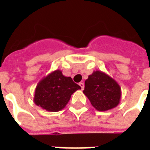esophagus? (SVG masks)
Returning <instances> with one entry per match:
<instances>
[{
    "instance_id": "34e87169",
    "label": "esophagus",
    "mask_w": 150,
    "mask_h": 150,
    "mask_svg": "<svg viewBox=\"0 0 150 150\" xmlns=\"http://www.w3.org/2000/svg\"><path fill=\"white\" fill-rule=\"evenodd\" d=\"M79 86L81 87V89L83 90V88H84V83H83V82H81V83H79Z\"/></svg>"
}]
</instances>
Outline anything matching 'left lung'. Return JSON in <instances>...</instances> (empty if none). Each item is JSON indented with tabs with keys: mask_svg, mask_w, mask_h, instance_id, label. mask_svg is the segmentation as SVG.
<instances>
[{
	"mask_svg": "<svg viewBox=\"0 0 150 150\" xmlns=\"http://www.w3.org/2000/svg\"><path fill=\"white\" fill-rule=\"evenodd\" d=\"M83 93L98 111H107L116 107L120 99V88L118 83L99 71L88 76L85 81Z\"/></svg>",
	"mask_w": 150,
	"mask_h": 150,
	"instance_id": "8db88e82",
	"label": "left lung"
}]
</instances>
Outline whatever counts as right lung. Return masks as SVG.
Masks as SVG:
<instances>
[{
  "mask_svg": "<svg viewBox=\"0 0 150 150\" xmlns=\"http://www.w3.org/2000/svg\"><path fill=\"white\" fill-rule=\"evenodd\" d=\"M71 77H65L60 71H55L47 75L38 84L34 103L43 109L58 112L65 108L71 95L80 89Z\"/></svg>",
  "mask_w": 150,
  "mask_h": 150,
  "instance_id": "add662e5",
  "label": "right lung"
}]
</instances>
